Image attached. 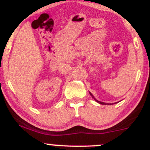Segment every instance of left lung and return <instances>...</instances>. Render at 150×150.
Segmentation results:
<instances>
[{"label": "left lung", "instance_id": "8db88e82", "mask_svg": "<svg viewBox=\"0 0 150 150\" xmlns=\"http://www.w3.org/2000/svg\"><path fill=\"white\" fill-rule=\"evenodd\" d=\"M89 93H90L91 96H92V98H93V99H94V100L96 101V102H98V103H99V104H103V105H106V104H107V105H108V104H107V103H104V102H100V101H98L97 99H96V98H94V96H93V94H92V93H91V92H89ZM115 103H117V102H115Z\"/></svg>", "mask_w": 150, "mask_h": 150}]
</instances>
